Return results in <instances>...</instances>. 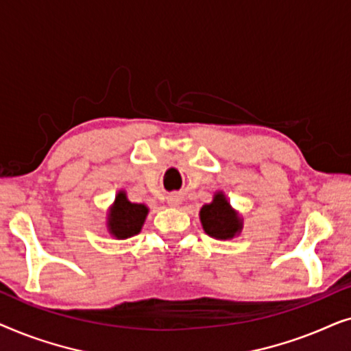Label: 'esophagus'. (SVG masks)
Here are the masks:
<instances>
[{"mask_svg":"<svg viewBox=\"0 0 351 351\" xmlns=\"http://www.w3.org/2000/svg\"><path fill=\"white\" fill-rule=\"evenodd\" d=\"M180 203H182V199H180L179 195H171V196H167V204H169L171 208H177V206H179Z\"/></svg>","mask_w":351,"mask_h":351,"instance_id":"esophagus-1","label":"esophagus"}]
</instances>
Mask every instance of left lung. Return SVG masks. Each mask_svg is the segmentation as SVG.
Listing matches in <instances>:
<instances>
[{"instance_id":"obj_1","label":"left lung","mask_w":351,"mask_h":351,"mask_svg":"<svg viewBox=\"0 0 351 351\" xmlns=\"http://www.w3.org/2000/svg\"><path fill=\"white\" fill-rule=\"evenodd\" d=\"M201 225L209 237L217 239H230L241 232L243 222L239 219L222 191L214 195L213 203L204 204L199 210Z\"/></svg>"}]
</instances>
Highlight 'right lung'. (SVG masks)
Segmentation results:
<instances>
[{
  "mask_svg": "<svg viewBox=\"0 0 351 351\" xmlns=\"http://www.w3.org/2000/svg\"><path fill=\"white\" fill-rule=\"evenodd\" d=\"M147 214L148 208L145 204L131 203L126 193L119 191L108 210L107 228L110 234L118 239H126L141 233Z\"/></svg>",
  "mask_w": 351,
  "mask_h": 351,
  "instance_id": "right-lung-1",
  "label": "right lung"
}]
</instances>
